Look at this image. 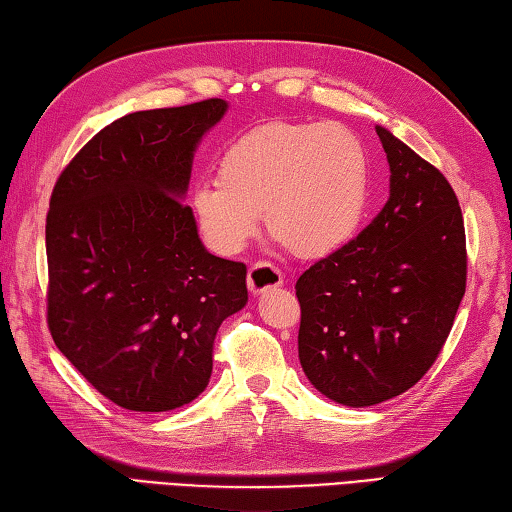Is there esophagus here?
I'll return each instance as SVG.
<instances>
[{
  "mask_svg": "<svg viewBox=\"0 0 512 512\" xmlns=\"http://www.w3.org/2000/svg\"><path fill=\"white\" fill-rule=\"evenodd\" d=\"M280 285H283V274H280V269H276L274 265L256 263L252 269H249L247 287L254 296L265 294V291L276 289Z\"/></svg>",
  "mask_w": 512,
  "mask_h": 512,
  "instance_id": "esophagus-1",
  "label": "esophagus"
}]
</instances>
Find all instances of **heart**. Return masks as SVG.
Wrapping results in <instances>:
<instances>
[{"mask_svg":"<svg viewBox=\"0 0 512 512\" xmlns=\"http://www.w3.org/2000/svg\"><path fill=\"white\" fill-rule=\"evenodd\" d=\"M218 179L192 187L190 207L205 243L238 254L260 221L291 252L322 258L351 241L369 203L367 145L342 123L258 125L218 161Z\"/></svg>","mask_w":512,"mask_h":512,"instance_id":"heart-1","label":"heart"}]
</instances>
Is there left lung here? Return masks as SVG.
Returning <instances> with one entry per match:
<instances>
[{
    "mask_svg": "<svg viewBox=\"0 0 512 512\" xmlns=\"http://www.w3.org/2000/svg\"><path fill=\"white\" fill-rule=\"evenodd\" d=\"M389 201L356 241L298 278V358L329 400L362 409L411 389L451 333L466 289L464 218L444 174L375 125Z\"/></svg>",
    "mask_w": 512,
    "mask_h": 512,
    "instance_id": "1",
    "label": "left lung"
}]
</instances>
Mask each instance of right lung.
Instances as JSON below:
<instances>
[{
  "label": "right lung",
  "instance_id": "right-lung-1",
  "mask_svg": "<svg viewBox=\"0 0 512 512\" xmlns=\"http://www.w3.org/2000/svg\"><path fill=\"white\" fill-rule=\"evenodd\" d=\"M225 99L132 112L61 172L46 218L48 327L59 351L128 411L190 404L221 322L247 305V267L210 254L185 194Z\"/></svg>",
  "mask_w": 512,
  "mask_h": 512
}]
</instances>
